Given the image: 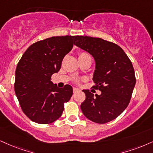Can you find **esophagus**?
I'll return each mask as SVG.
<instances>
[{"instance_id":"1","label":"esophagus","mask_w":153,"mask_h":153,"mask_svg":"<svg viewBox=\"0 0 153 153\" xmlns=\"http://www.w3.org/2000/svg\"><path fill=\"white\" fill-rule=\"evenodd\" d=\"M80 91V89H79V88H73V91H74V93H76V92H78V91Z\"/></svg>"}]
</instances>
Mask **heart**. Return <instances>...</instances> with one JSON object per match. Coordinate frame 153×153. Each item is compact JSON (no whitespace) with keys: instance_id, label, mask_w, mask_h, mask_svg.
<instances>
[{"instance_id":"heart-1","label":"heart","mask_w":153,"mask_h":153,"mask_svg":"<svg viewBox=\"0 0 153 153\" xmlns=\"http://www.w3.org/2000/svg\"><path fill=\"white\" fill-rule=\"evenodd\" d=\"M86 55H88V54H86V53H84V52H82V53L79 54V56H86Z\"/></svg>"}]
</instances>
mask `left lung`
Returning a JSON list of instances; mask_svg holds the SVG:
<instances>
[{
  "label": "left lung",
  "instance_id": "obj_1",
  "mask_svg": "<svg viewBox=\"0 0 153 153\" xmlns=\"http://www.w3.org/2000/svg\"><path fill=\"white\" fill-rule=\"evenodd\" d=\"M74 44L95 60L93 81L100 95L83 90L86 99L80 107L88 119L97 123L114 120L127 108L135 87V71L123 49L99 37L76 36Z\"/></svg>",
  "mask_w": 153,
  "mask_h": 153
}]
</instances>
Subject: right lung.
<instances>
[{"label": "right lung", "instance_id": "right-lung-1", "mask_svg": "<svg viewBox=\"0 0 153 153\" xmlns=\"http://www.w3.org/2000/svg\"><path fill=\"white\" fill-rule=\"evenodd\" d=\"M75 36L52 37L27 49L16 70L15 92L22 111L32 121L49 124L57 120L69 101L73 88H58L51 76L61 68L63 58L73 48Z\"/></svg>", "mask_w": 153, "mask_h": 153}]
</instances>
